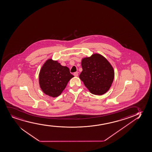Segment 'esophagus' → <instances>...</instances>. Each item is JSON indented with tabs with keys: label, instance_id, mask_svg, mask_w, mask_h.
<instances>
[{
	"label": "esophagus",
	"instance_id": "34e87169",
	"mask_svg": "<svg viewBox=\"0 0 152 152\" xmlns=\"http://www.w3.org/2000/svg\"><path fill=\"white\" fill-rule=\"evenodd\" d=\"M73 75H75V77H77L78 76V72H75L73 73Z\"/></svg>",
	"mask_w": 152,
	"mask_h": 152
}]
</instances>
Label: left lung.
Listing matches in <instances>:
<instances>
[{
	"label": "left lung",
	"mask_w": 152,
	"mask_h": 152,
	"mask_svg": "<svg viewBox=\"0 0 152 152\" xmlns=\"http://www.w3.org/2000/svg\"><path fill=\"white\" fill-rule=\"evenodd\" d=\"M81 65L83 71L79 77L91 94L102 95L110 89L115 72L111 64L103 56L95 53L83 58Z\"/></svg>",
	"instance_id": "1"
}]
</instances>
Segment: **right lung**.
Masks as SVG:
<instances>
[{
  "instance_id": "right-lung-1",
  "label": "right lung",
  "mask_w": 152,
  "mask_h": 152,
  "mask_svg": "<svg viewBox=\"0 0 152 152\" xmlns=\"http://www.w3.org/2000/svg\"><path fill=\"white\" fill-rule=\"evenodd\" d=\"M73 77L67 67L61 66L57 61L48 59L40 69L39 84L44 94L54 98L61 94Z\"/></svg>"
}]
</instances>
